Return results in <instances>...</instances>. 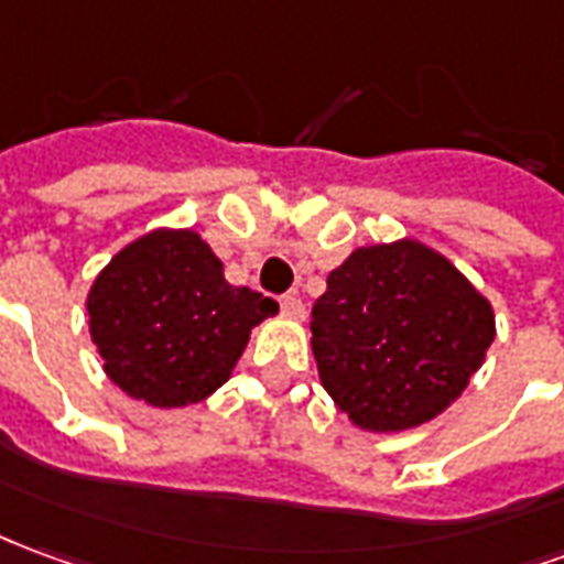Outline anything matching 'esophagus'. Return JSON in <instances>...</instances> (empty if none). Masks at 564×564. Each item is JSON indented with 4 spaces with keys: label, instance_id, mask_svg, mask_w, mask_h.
I'll return each instance as SVG.
<instances>
[{
    "label": "esophagus",
    "instance_id": "esophagus-1",
    "mask_svg": "<svg viewBox=\"0 0 564 564\" xmlns=\"http://www.w3.org/2000/svg\"><path fill=\"white\" fill-rule=\"evenodd\" d=\"M281 308L286 317H293V321H302L305 317V305H302V299L295 293H286L281 295Z\"/></svg>",
    "mask_w": 564,
    "mask_h": 564
}]
</instances>
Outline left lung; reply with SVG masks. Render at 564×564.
<instances>
[{"label": "left lung", "mask_w": 564, "mask_h": 564, "mask_svg": "<svg viewBox=\"0 0 564 564\" xmlns=\"http://www.w3.org/2000/svg\"><path fill=\"white\" fill-rule=\"evenodd\" d=\"M491 341V302L415 238L357 247L311 311L321 384L354 427L372 433L446 412Z\"/></svg>", "instance_id": "1"}]
</instances>
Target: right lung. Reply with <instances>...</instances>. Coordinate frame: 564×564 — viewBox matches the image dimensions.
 Masks as SVG:
<instances>
[{
    "label": "right lung",
    "mask_w": 564,
    "mask_h": 564,
    "mask_svg": "<svg viewBox=\"0 0 564 564\" xmlns=\"http://www.w3.org/2000/svg\"><path fill=\"white\" fill-rule=\"evenodd\" d=\"M90 341L118 391L183 409L223 388L253 326L278 302L226 281L195 228H152L121 247L88 290Z\"/></svg>",
    "instance_id": "right-lung-1"
}]
</instances>
